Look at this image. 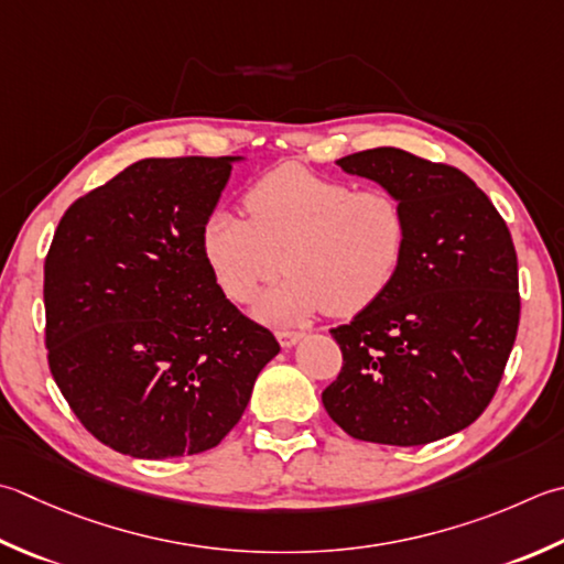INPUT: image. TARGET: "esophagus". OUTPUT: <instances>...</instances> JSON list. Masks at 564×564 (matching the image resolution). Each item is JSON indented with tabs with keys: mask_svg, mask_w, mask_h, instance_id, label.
Instances as JSON below:
<instances>
[{
	"mask_svg": "<svg viewBox=\"0 0 564 564\" xmlns=\"http://www.w3.org/2000/svg\"><path fill=\"white\" fill-rule=\"evenodd\" d=\"M275 337H279L283 349H291V347H295L297 341H301L305 335H303V333H291V329H279V333H275Z\"/></svg>",
	"mask_w": 564,
	"mask_h": 564,
	"instance_id": "esophagus-1",
	"label": "esophagus"
}]
</instances>
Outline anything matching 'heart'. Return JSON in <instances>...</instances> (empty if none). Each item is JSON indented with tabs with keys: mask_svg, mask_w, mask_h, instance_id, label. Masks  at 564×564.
<instances>
[{
	"mask_svg": "<svg viewBox=\"0 0 564 564\" xmlns=\"http://www.w3.org/2000/svg\"><path fill=\"white\" fill-rule=\"evenodd\" d=\"M247 217L217 207L205 217L200 249L231 301L247 303L263 283L253 315L273 325L323 311L355 315L386 293L403 261L408 219L383 187L351 191L347 181L285 163L245 195Z\"/></svg>",
	"mask_w": 564,
	"mask_h": 564,
	"instance_id": "b5f03b06",
	"label": "heart"
}]
</instances>
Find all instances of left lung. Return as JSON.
<instances>
[{
  "label": "left lung",
  "instance_id": "1",
  "mask_svg": "<svg viewBox=\"0 0 564 564\" xmlns=\"http://www.w3.org/2000/svg\"><path fill=\"white\" fill-rule=\"evenodd\" d=\"M337 165L399 197L408 219L393 283L329 329L341 371L329 417L364 443L415 447L471 425L499 389L521 315L509 227L465 173L393 147Z\"/></svg>",
  "mask_w": 564,
  "mask_h": 564
}]
</instances>
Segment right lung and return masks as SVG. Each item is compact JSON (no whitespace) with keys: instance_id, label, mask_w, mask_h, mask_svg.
I'll use <instances>...</instances> for the list:
<instances>
[{"instance_id":"right-lung-1","label":"right lung","mask_w":564,"mask_h":564,"mask_svg":"<svg viewBox=\"0 0 564 564\" xmlns=\"http://www.w3.org/2000/svg\"><path fill=\"white\" fill-rule=\"evenodd\" d=\"M245 156L141 159L68 207L43 269L55 383L121 455L213 449L281 347L219 289L205 217Z\"/></svg>"}]
</instances>
